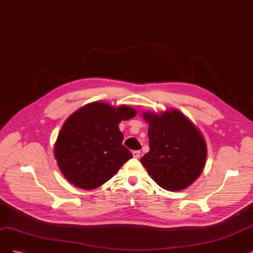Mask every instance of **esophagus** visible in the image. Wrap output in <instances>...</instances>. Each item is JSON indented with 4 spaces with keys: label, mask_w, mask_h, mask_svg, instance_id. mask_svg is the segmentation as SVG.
<instances>
[{
    "label": "esophagus",
    "mask_w": 253,
    "mask_h": 253,
    "mask_svg": "<svg viewBox=\"0 0 253 253\" xmlns=\"http://www.w3.org/2000/svg\"><path fill=\"white\" fill-rule=\"evenodd\" d=\"M133 156H134V158H139L140 151H133Z\"/></svg>",
    "instance_id": "34e87169"
}]
</instances>
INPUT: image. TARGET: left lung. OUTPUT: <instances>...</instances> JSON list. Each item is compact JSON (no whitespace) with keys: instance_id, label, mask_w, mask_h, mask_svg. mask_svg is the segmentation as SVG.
<instances>
[{"instance_id":"1","label":"left lung","mask_w":253,"mask_h":253,"mask_svg":"<svg viewBox=\"0 0 253 253\" xmlns=\"http://www.w3.org/2000/svg\"><path fill=\"white\" fill-rule=\"evenodd\" d=\"M150 151L140 163L159 187L180 191L200 177L207 158V144L198 127L176 109L145 111Z\"/></svg>"}]
</instances>
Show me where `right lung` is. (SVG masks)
Instances as JSON below:
<instances>
[{
    "label": "right lung",
    "mask_w": 253,
    "mask_h": 253,
    "mask_svg": "<svg viewBox=\"0 0 253 253\" xmlns=\"http://www.w3.org/2000/svg\"><path fill=\"white\" fill-rule=\"evenodd\" d=\"M128 105L91 102L74 112L61 127L53 148L59 169L75 187L93 190L111 179L133 157L122 145L119 124L136 116Z\"/></svg>",
    "instance_id": "add662e5"
}]
</instances>
